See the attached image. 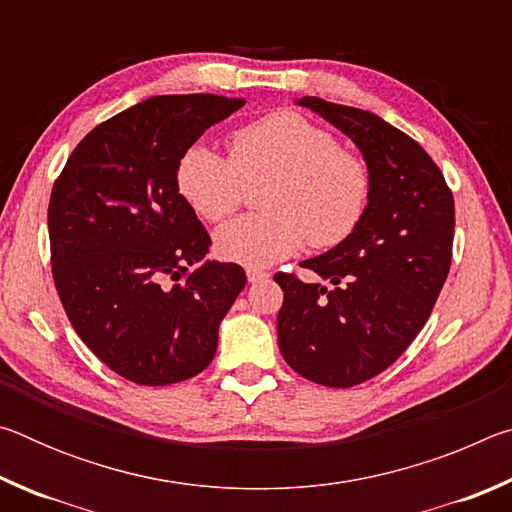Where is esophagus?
I'll return each instance as SVG.
<instances>
[{"label": "esophagus", "instance_id": "obj_1", "mask_svg": "<svg viewBox=\"0 0 512 512\" xmlns=\"http://www.w3.org/2000/svg\"><path fill=\"white\" fill-rule=\"evenodd\" d=\"M246 277H248V282H262V280H266L268 273L259 271V268H246Z\"/></svg>", "mask_w": 512, "mask_h": 512}]
</instances>
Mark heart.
<instances>
[{
  "mask_svg": "<svg viewBox=\"0 0 512 512\" xmlns=\"http://www.w3.org/2000/svg\"><path fill=\"white\" fill-rule=\"evenodd\" d=\"M264 180L266 212L216 230L214 246L225 262L271 266L307 239L314 248L339 246L357 230L370 203L368 164L293 110L273 112L237 131L230 160L210 146L192 144L176 169L178 194L205 221L230 216L246 198V187Z\"/></svg>",
  "mask_w": 512,
  "mask_h": 512,
  "instance_id": "b5f03b06",
  "label": "heart"
}]
</instances>
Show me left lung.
<instances>
[{
	"instance_id": "1",
	"label": "left lung",
	"mask_w": 512,
	"mask_h": 512,
	"mask_svg": "<svg viewBox=\"0 0 512 512\" xmlns=\"http://www.w3.org/2000/svg\"><path fill=\"white\" fill-rule=\"evenodd\" d=\"M296 103L357 144L372 187L357 230L300 262L318 282L275 275L277 343L298 375L350 388L400 359L427 323L452 264L454 196L429 153L388 121L318 97Z\"/></svg>"
}]
</instances>
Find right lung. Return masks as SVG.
<instances>
[{"label": "right lung", "instance_id": "right-lung-1", "mask_svg": "<svg viewBox=\"0 0 512 512\" xmlns=\"http://www.w3.org/2000/svg\"><path fill=\"white\" fill-rule=\"evenodd\" d=\"M162 94L103 121L69 155L49 201L51 271L81 341L128 381L178 384L210 366L246 273L176 187L178 160L244 106Z\"/></svg>", "mask_w": 512, "mask_h": 512}]
</instances>
